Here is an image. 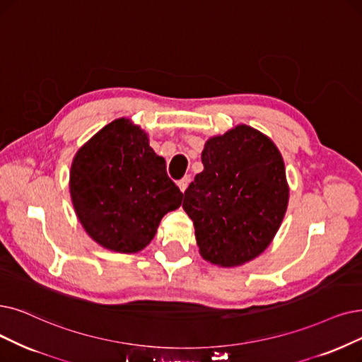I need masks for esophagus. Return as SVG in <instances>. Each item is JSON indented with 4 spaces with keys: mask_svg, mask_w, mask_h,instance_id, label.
I'll return each instance as SVG.
<instances>
[{
    "mask_svg": "<svg viewBox=\"0 0 362 362\" xmlns=\"http://www.w3.org/2000/svg\"><path fill=\"white\" fill-rule=\"evenodd\" d=\"M190 181H192L190 175H185L182 180H180V181H178V187H180V190H181L182 193L187 190V187H189Z\"/></svg>",
    "mask_w": 362,
    "mask_h": 362,
    "instance_id": "1",
    "label": "esophagus"
}]
</instances>
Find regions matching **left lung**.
I'll return each mask as SVG.
<instances>
[{
	"label": "left lung",
	"mask_w": 362,
	"mask_h": 362,
	"mask_svg": "<svg viewBox=\"0 0 362 362\" xmlns=\"http://www.w3.org/2000/svg\"><path fill=\"white\" fill-rule=\"evenodd\" d=\"M202 163L182 202L199 254L221 267L242 266L264 252L285 216L282 154L267 135L238 124L205 142Z\"/></svg>",
	"instance_id": "obj_1"
}]
</instances>
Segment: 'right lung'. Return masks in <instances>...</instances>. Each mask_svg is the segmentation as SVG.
Segmentation results:
<instances>
[{"mask_svg": "<svg viewBox=\"0 0 362 362\" xmlns=\"http://www.w3.org/2000/svg\"><path fill=\"white\" fill-rule=\"evenodd\" d=\"M69 193L86 233L122 254L146 248L184 196L169 180L165 158L150 147L148 134L124 117L104 126L76 153Z\"/></svg>", "mask_w": 362, "mask_h": 362, "instance_id": "1", "label": "right lung"}]
</instances>
